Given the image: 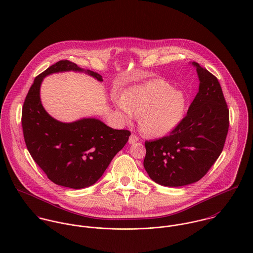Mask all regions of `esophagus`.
I'll return each instance as SVG.
<instances>
[{
	"label": "esophagus",
	"instance_id": "obj_1",
	"mask_svg": "<svg viewBox=\"0 0 253 253\" xmlns=\"http://www.w3.org/2000/svg\"><path fill=\"white\" fill-rule=\"evenodd\" d=\"M137 141H139V138H138V136L132 133V134L129 136V139H128V143H129V144H134V143H136Z\"/></svg>",
	"mask_w": 253,
	"mask_h": 253
}]
</instances>
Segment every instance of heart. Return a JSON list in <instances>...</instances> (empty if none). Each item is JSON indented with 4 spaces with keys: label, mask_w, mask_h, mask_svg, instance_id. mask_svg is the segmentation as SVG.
Here are the masks:
<instances>
[{
    "label": "heart",
    "mask_w": 253,
    "mask_h": 253,
    "mask_svg": "<svg viewBox=\"0 0 253 253\" xmlns=\"http://www.w3.org/2000/svg\"><path fill=\"white\" fill-rule=\"evenodd\" d=\"M116 107L126 121L139 116L144 134L161 137L172 131L184 118L186 97L168 83L156 80L125 91Z\"/></svg>",
    "instance_id": "heart-1"
}]
</instances>
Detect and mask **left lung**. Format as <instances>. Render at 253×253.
<instances>
[{
	"label": "left lung",
	"mask_w": 253,
	"mask_h": 253,
	"mask_svg": "<svg viewBox=\"0 0 253 253\" xmlns=\"http://www.w3.org/2000/svg\"><path fill=\"white\" fill-rule=\"evenodd\" d=\"M192 64L200 86L186 116L169 135L145 142V169L163 186L202 179L220 156L229 129V109L216 77L197 62Z\"/></svg>",
	"instance_id": "obj_1"
}]
</instances>
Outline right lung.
Listing matches in <instances>:
<instances>
[{"instance_id":"right-lung-1","label":"right lung","mask_w":253,"mask_h":253,"mask_svg":"<svg viewBox=\"0 0 253 253\" xmlns=\"http://www.w3.org/2000/svg\"><path fill=\"white\" fill-rule=\"evenodd\" d=\"M65 71L86 73L102 82L98 73L60 60L37 76L22 108V129L26 147L37 165L53 183L82 189L98 180L116 154L126 144L130 131L114 129L97 119L61 123L43 109L40 87L42 79Z\"/></svg>"}]
</instances>
